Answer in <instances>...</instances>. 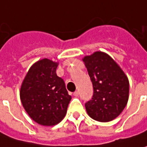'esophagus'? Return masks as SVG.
I'll list each match as a JSON object with an SVG mask.
<instances>
[{
    "label": "esophagus",
    "instance_id": "esophagus-1",
    "mask_svg": "<svg viewBox=\"0 0 147 147\" xmlns=\"http://www.w3.org/2000/svg\"><path fill=\"white\" fill-rule=\"evenodd\" d=\"M78 91H75V92H74V96H78Z\"/></svg>",
    "mask_w": 147,
    "mask_h": 147
}]
</instances>
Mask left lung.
<instances>
[{
	"label": "left lung",
	"mask_w": 147,
	"mask_h": 147,
	"mask_svg": "<svg viewBox=\"0 0 147 147\" xmlns=\"http://www.w3.org/2000/svg\"><path fill=\"white\" fill-rule=\"evenodd\" d=\"M82 60L93 85V96L85 103L88 115L96 121H111L127 105L129 92L127 76L104 52L96 51Z\"/></svg>",
	"instance_id": "left-lung-1"
}]
</instances>
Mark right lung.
<instances>
[{"label": "right lung", "instance_id": "obj_1", "mask_svg": "<svg viewBox=\"0 0 147 147\" xmlns=\"http://www.w3.org/2000/svg\"><path fill=\"white\" fill-rule=\"evenodd\" d=\"M57 66L48 59L37 61L28 70L20 89L26 112L44 126H53L61 121L72 98L64 80L56 74Z\"/></svg>", "mask_w": 147, "mask_h": 147}]
</instances>
